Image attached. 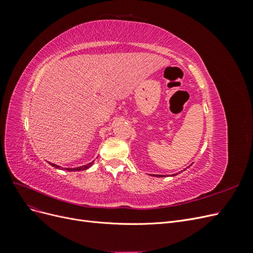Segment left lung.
<instances>
[{"mask_svg":"<svg viewBox=\"0 0 253 253\" xmlns=\"http://www.w3.org/2000/svg\"><path fill=\"white\" fill-rule=\"evenodd\" d=\"M177 175V174H176ZM155 176H157V175H155ZM172 176H175V174H173ZM158 177H165V175H158Z\"/></svg>","mask_w":253,"mask_h":253,"instance_id":"8db88e82","label":"left lung"}]
</instances>
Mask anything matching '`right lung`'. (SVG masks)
<instances>
[{
	"label": "right lung",
	"mask_w": 253,
	"mask_h": 253,
	"mask_svg": "<svg viewBox=\"0 0 253 253\" xmlns=\"http://www.w3.org/2000/svg\"><path fill=\"white\" fill-rule=\"evenodd\" d=\"M93 164H94V162H91V163H89V164H87V165H84V166L78 167V168H64V170H67L68 172H72V171H83V170H86V169H88V168H90L91 166H93ZM49 165H50V166H52V167L57 168V169H61V167H60V166L53 165V164H50V163H49ZM62 169H63V168H62Z\"/></svg>",
	"instance_id": "right-lung-1"
}]
</instances>
